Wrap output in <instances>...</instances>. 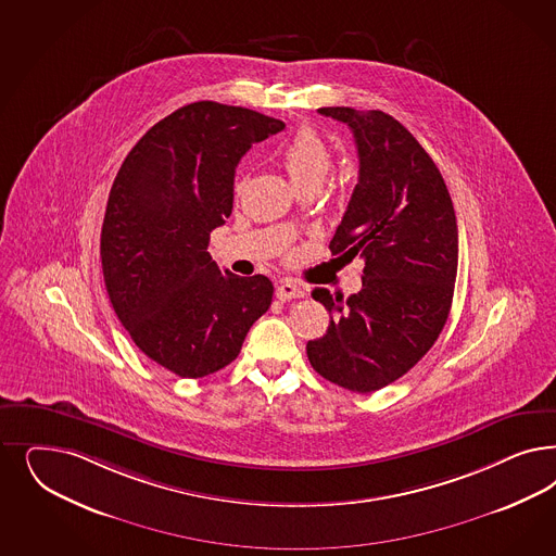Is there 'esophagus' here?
I'll list each match as a JSON object with an SVG mask.
<instances>
[{"label": "esophagus", "mask_w": 556, "mask_h": 556, "mask_svg": "<svg viewBox=\"0 0 556 556\" xmlns=\"http://www.w3.org/2000/svg\"><path fill=\"white\" fill-rule=\"evenodd\" d=\"M276 296L280 301H290V299H303L305 290L299 285H294L292 280H285L280 287L276 288Z\"/></svg>", "instance_id": "34e87169"}]
</instances>
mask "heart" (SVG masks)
Segmentation results:
<instances>
[{
  "mask_svg": "<svg viewBox=\"0 0 556 556\" xmlns=\"http://www.w3.org/2000/svg\"><path fill=\"white\" fill-rule=\"evenodd\" d=\"M282 165L296 188L321 184L331 169V151L321 135L313 128H301L280 153Z\"/></svg>",
  "mask_w": 556,
  "mask_h": 556,
  "instance_id": "1",
  "label": "heart"
}]
</instances>
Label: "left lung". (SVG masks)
Wrapping results in <instances>:
<instances>
[{"label": "left lung", "instance_id": "8db88e82", "mask_svg": "<svg viewBox=\"0 0 556 556\" xmlns=\"http://www.w3.org/2000/svg\"><path fill=\"white\" fill-rule=\"evenodd\" d=\"M354 132L359 176L329 250L362 255V290L343 299L313 290L327 333L306 343L329 382L372 393L409 372L448 319L458 227L444 178L412 132L380 110L319 108Z\"/></svg>", "mask_w": 556, "mask_h": 556}]
</instances>
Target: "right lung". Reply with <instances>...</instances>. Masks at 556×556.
Segmentation results:
<instances>
[{
	"label": "right lung",
	"mask_w": 556,
	"mask_h": 556,
	"mask_svg": "<svg viewBox=\"0 0 556 556\" xmlns=\"http://www.w3.org/2000/svg\"><path fill=\"white\" fill-rule=\"evenodd\" d=\"M280 130L250 108L194 102L151 126L114 178L100 237L108 296L144 356L178 377L231 364L271 305L266 276L220 271L206 248L233 211L237 163Z\"/></svg>",
	"instance_id": "add662e5"
}]
</instances>
